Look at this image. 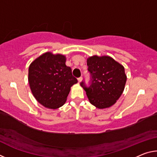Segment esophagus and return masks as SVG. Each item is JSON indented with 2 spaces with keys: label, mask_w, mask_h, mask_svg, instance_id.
<instances>
[{
  "label": "esophagus",
  "mask_w": 157,
  "mask_h": 157,
  "mask_svg": "<svg viewBox=\"0 0 157 157\" xmlns=\"http://www.w3.org/2000/svg\"><path fill=\"white\" fill-rule=\"evenodd\" d=\"M78 79V82H81L82 80V77H80V78H79Z\"/></svg>",
  "instance_id": "esophagus-1"
}]
</instances>
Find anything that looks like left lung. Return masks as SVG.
I'll return each instance as SVG.
<instances>
[{
    "label": "left lung",
    "instance_id": "8db88e82",
    "mask_svg": "<svg viewBox=\"0 0 157 157\" xmlns=\"http://www.w3.org/2000/svg\"><path fill=\"white\" fill-rule=\"evenodd\" d=\"M88 71L92 77L89 87L82 82L90 103L98 109L109 108L119 99L127 81L124 68L109 56L94 55L87 59Z\"/></svg>",
    "mask_w": 157,
    "mask_h": 157
}]
</instances>
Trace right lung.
Segmentation results:
<instances>
[{
  "label": "right lung",
  "instance_id": "obj_1",
  "mask_svg": "<svg viewBox=\"0 0 157 157\" xmlns=\"http://www.w3.org/2000/svg\"><path fill=\"white\" fill-rule=\"evenodd\" d=\"M66 56L45 52L30 63L28 82L33 95L44 107L55 109L67 100L71 87L78 83L71 67L66 65Z\"/></svg>",
  "mask_w": 157,
  "mask_h": 157
}]
</instances>
